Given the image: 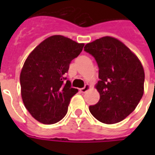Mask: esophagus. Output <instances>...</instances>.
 I'll use <instances>...</instances> for the list:
<instances>
[{
  "mask_svg": "<svg viewBox=\"0 0 155 155\" xmlns=\"http://www.w3.org/2000/svg\"><path fill=\"white\" fill-rule=\"evenodd\" d=\"M90 88V85L89 84H86L84 87H82V88H80V92H82V93H84V92H86L87 91V90L89 89Z\"/></svg>",
  "mask_w": 155,
  "mask_h": 155,
  "instance_id": "obj_1",
  "label": "esophagus"
}]
</instances>
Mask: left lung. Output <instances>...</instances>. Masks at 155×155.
I'll use <instances>...</instances> for the list:
<instances>
[{"instance_id": "obj_1", "label": "left lung", "mask_w": 155, "mask_h": 155, "mask_svg": "<svg viewBox=\"0 0 155 155\" xmlns=\"http://www.w3.org/2000/svg\"><path fill=\"white\" fill-rule=\"evenodd\" d=\"M99 68L96 88L100 100L89 106L101 122L114 124L124 120L137 107L144 92L145 73L137 56L115 38H101L85 45Z\"/></svg>"}]
</instances>
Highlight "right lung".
Wrapping results in <instances>:
<instances>
[{"mask_svg":"<svg viewBox=\"0 0 155 155\" xmlns=\"http://www.w3.org/2000/svg\"><path fill=\"white\" fill-rule=\"evenodd\" d=\"M84 46L62 35H53L26 58L20 75L21 98L29 113L39 122L54 124L68 113L71 98L78 89L71 87L69 80L65 81V74Z\"/></svg>","mask_w":155,"mask_h":155,"instance_id":"add662e5","label":"right lung"}]
</instances>
